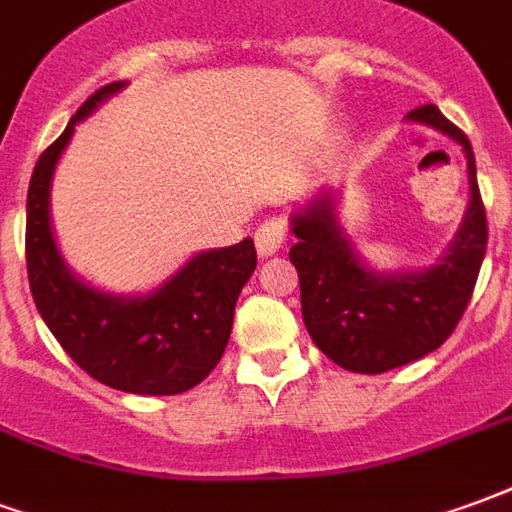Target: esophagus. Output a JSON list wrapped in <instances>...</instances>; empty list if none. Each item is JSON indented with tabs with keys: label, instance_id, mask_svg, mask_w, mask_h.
<instances>
[{
	"label": "esophagus",
	"instance_id": "obj_1",
	"mask_svg": "<svg viewBox=\"0 0 512 512\" xmlns=\"http://www.w3.org/2000/svg\"><path fill=\"white\" fill-rule=\"evenodd\" d=\"M256 248L261 256H272L286 248V223L281 218H267L256 229Z\"/></svg>",
	"mask_w": 512,
	"mask_h": 512
}]
</instances>
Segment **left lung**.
<instances>
[{
  "label": "left lung",
  "mask_w": 512,
  "mask_h": 512,
  "mask_svg": "<svg viewBox=\"0 0 512 512\" xmlns=\"http://www.w3.org/2000/svg\"><path fill=\"white\" fill-rule=\"evenodd\" d=\"M409 119L453 136L469 163L472 199L445 259L412 275L365 270L335 223L330 193L292 220L302 322L313 343L354 374H384L439 349L461 322L486 256V207L469 138L434 103L412 108Z\"/></svg>",
  "instance_id": "obj_1"
}]
</instances>
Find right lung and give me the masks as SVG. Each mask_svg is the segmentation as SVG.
<instances>
[{"mask_svg":"<svg viewBox=\"0 0 512 512\" xmlns=\"http://www.w3.org/2000/svg\"><path fill=\"white\" fill-rule=\"evenodd\" d=\"M122 81L84 100L65 133L37 158L26 196V275L48 330L92 379L138 395H177L212 374L226 352L234 305L256 270L253 240L199 253L149 297L119 300L76 281L48 223V188L76 122Z\"/></svg>","mask_w":512,"mask_h":512,"instance_id":"obj_1","label":"right lung"}]
</instances>
